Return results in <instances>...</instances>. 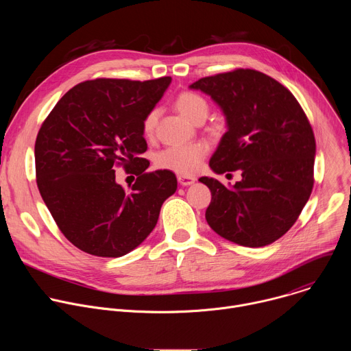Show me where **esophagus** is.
I'll use <instances>...</instances> for the list:
<instances>
[{
    "mask_svg": "<svg viewBox=\"0 0 351 351\" xmlns=\"http://www.w3.org/2000/svg\"><path fill=\"white\" fill-rule=\"evenodd\" d=\"M178 180L182 186H190L195 182V178L194 176H184V175H179L178 176Z\"/></svg>",
    "mask_w": 351,
    "mask_h": 351,
    "instance_id": "1",
    "label": "esophagus"
}]
</instances>
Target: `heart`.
<instances>
[{
    "instance_id": "1",
    "label": "heart",
    "mask_w": 351,
    "mask_h": 351,
    "mask_svg": "<svg viewBox=\"0 0 351 351\" xmlns=\"http://www.w3.org/2000/svg\"><path fill=\"white\" fill-rule=\"evenodd\" d=\"M175 108L191 122L198 123L204 121L208 114V103L204 97L194 91H182L173 101ZM160 112L157 108L149 110L143 119V132L145 136H152L156 132ZM210 152V147L204 141H194L180 145L168 147L158 153L156 162L160 168L172 171L179 175L190 176L202 168L204 158Z\"/></svg>"
}]
</instances>
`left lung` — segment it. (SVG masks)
Masks as SVG:
<instances>
[{
    "label": "left lung",
    "mask_w": 351,
    "mask_h": 351,
    "mask_svg": "<svg viewBox=\"0 0 351 351\" xmlns=\"http://www.w3.org/2000/svg\"><path fill=\"white\" fill-rule=\"evenodd\" d=\"M190 88L211 95L226 117L211 169L241 171L232 187L198 179L213 195L208 225L240 245L274 243L294 225L313 191L315 137L307 115L283 84L254 69L207 76Z\"/></svg>",
    "instance_id": "obj_1"
}]
</instances>
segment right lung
<instances>
[{
    "label": "right lung",
    "instance_id": "1",
    "mask_svg": "<svg viewBox=\"0 0 351 351\" xmlns=\"http://www.w3.org/2000/svg\"><path fill=\"white\" fill-rule=\"evenodd\" d=\"M99 77L71 88L43 122L34 145L37 187L64 236L82 252L122 257L153 232L176 191L173 172H145L143 119L171 83ZM123 166L138 179L126 192Z\"/></svg>",
    "mask_w": 351,
    "mask_h": 351
}]
</instances>
